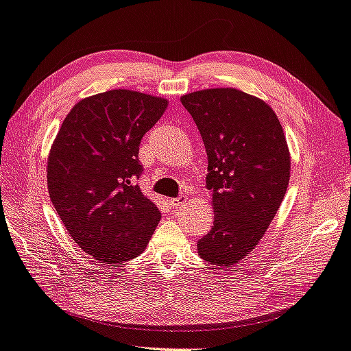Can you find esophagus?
Instances as JSON below:
<instances>
[{"mask_svg":"<svg viewBox=\"0 0 351 351\" xmlns=\"http://www.w3.org/2000/svg\"><path fill=\"white\" fill-rule=\"evenodd\" d=\"M186 196H179V197H172V199H169V206H171V208H179L182 204H185L186 202Z\"/></svg>","mask_w":351,"mask_h":351,"instance_id":"1","label":"esophagus"}]
</instances>
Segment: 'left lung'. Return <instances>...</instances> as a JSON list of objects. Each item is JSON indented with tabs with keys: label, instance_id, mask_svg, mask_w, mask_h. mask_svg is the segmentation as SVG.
Segmentation results:
<instances>
[{
	"label": "left lung",
	"instance_id": "1",
	"mask_svg": "<svg viewBox=\"0 0 351 351\" xmlns=\"http://www.w3.org/2000/svg\"><path fill=\"white\" fill-rule=\"evenodd\" d=\"M180 100L208 158L215 221L197 241L199 256L217 267L234 265L261 241L287 191L290 154L281 122L265 101L234 88Z\"/></svg>",
	"mask_w": 351,
	"mask_h": 351
}]
</instances>
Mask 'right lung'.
Listing matches in <instances>:
<instances>
[{"mask_svg": "<svg viewBox=\"0 0 351 351\" xmlns=\"http://www.w3.org/2000/svg\"><path fill=\"white\" fill-rule=\"evenodd\" d=\"M166 106V99L127 89L88 97L70 110L51 145V204L75 243L101 263L138 257L161 218L136 180L139 143Z\"/></svg>", "mask_w": 351, "mask_h": 351, "instance_id": "right-lung-1", "label": "right lung"}]
</instances>
